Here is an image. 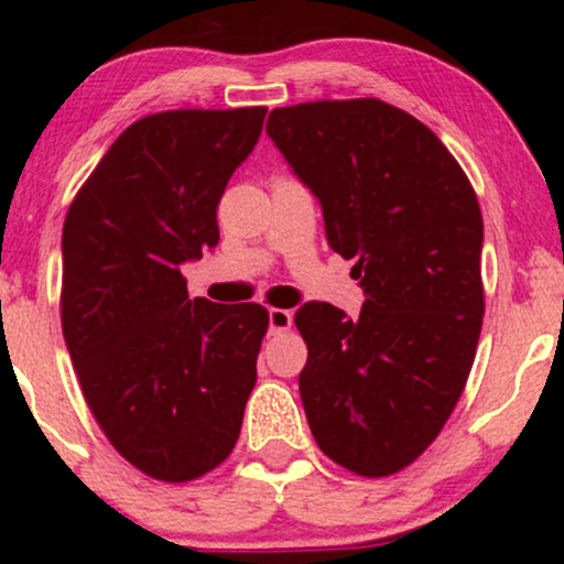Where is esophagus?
<instances>
[{"label": "esophagus", "mask_w": 564, "mask_h": 564, "mask_svg": "<svg viewBox=\"0 0 564 564\" xmlns=\"http://www.w3.org/2000/svg\"><path fill=\"white\" fill-rule=\"evenodd\" d=\"M292 326V313L284 311V307H272L269 311V330L272 334H282V330H288Z\"/></svg>", "instance_id": "esophagus-1"}]
</instances>
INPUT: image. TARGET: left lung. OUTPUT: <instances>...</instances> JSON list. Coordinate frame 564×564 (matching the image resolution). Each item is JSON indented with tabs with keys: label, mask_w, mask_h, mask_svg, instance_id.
I'll return each instance as SVG.
<instances>
[{
	"label": "left lung",
	"mask_w": 564,
	"mask_h": 564,
	"mask_svg": "<svg viewBox=\"0 0 564 564\" xmlns=\"http://www.w3.org/2000/svg\"><path fill=\"white\" fill-rule=\"evenodd\" d=\"M267 133L321 199L328 246L354 259L359 318L305 303L300 372L315 444L354 475L413 465L449 421L482 328V213L446 145L382 99L269 112Z\"/></svg>",
	"instance_id": "obj_1"
}]
</instances>
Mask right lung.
Listing matches in <instances>:
<instances>
[{
    "label": "right lung",
    "mask_w": 564,
    "mask_h": 564,
    "mask_svg": "<svg viewBox=\"0 0 564 564\" xmlns=\"http://www.w3.org/2000/svg\"><path fill=\"white\" fill-rule=\"evenodd\" d=\"M267 107L166 110L122 130L68 205L61 326L84 400L122 459L161 482L228 459L269 313L189 300L184 261L218 246V203Z\"/></svg>",
    "instance_id": "obj_1"
}]
</instances>
